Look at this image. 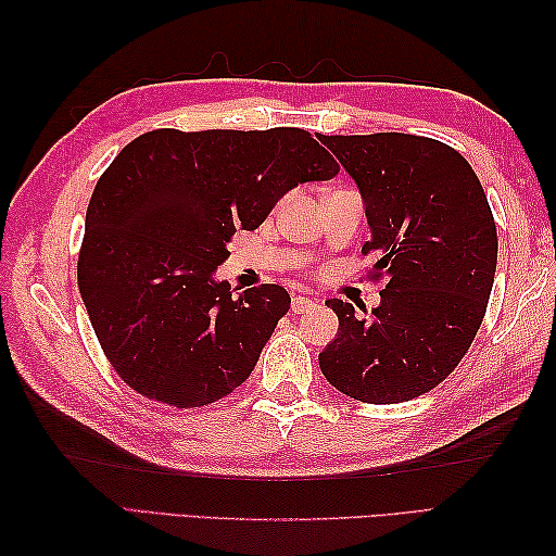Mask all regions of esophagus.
I'll list each match as a JSON object with an SVG mask.
<instances>
[{
  "label": "esophagus",
  "mask_w": 556,
  "mask_h": 556,
  "mask_svg": "<svg viewBox=\"0 0 556 556\" xmlns=\"http://www.w3.org/2000/svg\"><path fill=\"white\" fill-rule=\"evenodd\" d=\"M311 305H315V301L311 296H301V293H296V296L291 299V313H303V311H308Z\"/></svg>",
  "instance_id": "1"
}]
</instances>
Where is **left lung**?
<instances>
[{"label": "left lung", "mask_w": 556, "mask_h": 556, "mask_svg": "<svg viewBox=\"0 0 556 556\" xmlns=\"http://www.w3.org/2000/svg\"><path fill=\"white\" fill-rule=\"evenodd\" d=\"M358 184L375 255L368 277L382 301L356 317L327 301L337 339L320 353L327 382L365 404H401L454 372L482 325L497 227L468 160L434 138L410 134L320 136Z\"/></svg>", "instance_id": "left-lung-1"}]
</instances>
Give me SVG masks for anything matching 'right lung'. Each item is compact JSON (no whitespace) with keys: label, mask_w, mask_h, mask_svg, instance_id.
<instances>
[{"label":"right lung","mask_w":556,"mask_h":556,"mask_svg":"<svg viewBox=\"0 0 556 556\" xmlns=\"http://www.w3.org/2000/svg\"><path fill=\"white\" fill-rule=\"evenodd\" d=\"M339 174L303 131H179L131 140L92 191L78 291L114 372L140 396L200 408L231 394L289 313L287 289L215 281L239 229L277 200Z\"/></svg>","instance_id":"right-lung-1"}]
</instances>
